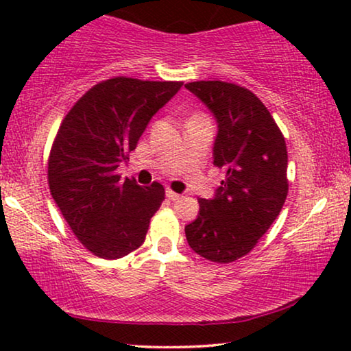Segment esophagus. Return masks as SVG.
<instances>
[{
  "label": "esophagus",
  "instance_id": "1",
  "mask_svg": "<svg viewBox=\"0 0 351 351\" xmlns=\"http://www.w3.org/2000/svg\"><path fill=\"white\" fill-rule=\"evenodd\" d=\"M166 196H167V198H169V199H172V201H176V199L180 198V195L176 193V191H172L171 189L166 190Z\"/></svg>",
  "mask_w": 351,
  "mask_h": 351
}]
</instances>
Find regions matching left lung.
Masks as SVG:
<instances>
[{"instance_id": "left-lung-1", "label": "left lung", "mask_w": 351, "mask_h": 351, "mask_svg": "<svg viewBox=\"0 0 351 351\" xmlns=\"http://www.w3.org/2000/svg\"><path fill=\"white\" fill-rule=\"evenodd\" d=\"M185 88L217 119L214 166L227 171L214 199H198L185 237L201 257L230 263L251 252L281 213L289 190L286 142L265 105L243 86L193 81Z\"/></svg>"}]
</instances>
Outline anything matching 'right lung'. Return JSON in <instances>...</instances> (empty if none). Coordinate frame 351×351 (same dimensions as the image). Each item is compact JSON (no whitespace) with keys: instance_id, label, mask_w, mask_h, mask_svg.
Here are the masks:
<instances>
[{"instance_id":"add662e5","label":"right lung","mask_w":351,"mask_h":351,"mask_svg":"<svg viewBox=\"0 0 351 351\" xmlns=\"http://www.w3.org/2000/svg\"><path fill=\"white\" fill-rule=\"evenodd\" d=\"M182 84L114 76L93 86L62 119L47 182L71 232L94 256L121 258L145 241L165 186L121 180L118 167Z\"/></svg>"}]
</instances>
